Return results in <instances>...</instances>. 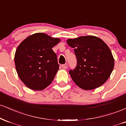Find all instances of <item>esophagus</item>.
Returning <instances> with one entry per match:
<instances>
[{
  "label": "esophagus",
  "mask_w": 126,
  "mask_h": 126,
  "mask_svg": "<svg viewBox=\"0 0 126 126\" xmlns=\"http://www.w3.org/2000/svg\"><path fill=\"white\" fill-rule=\"evenodd\" d=\"M62 67L63 68V69H67V63H66V64H64L62 65Z\"/></svg>",
  "instance_id": "34e87169"
}]
</instances>
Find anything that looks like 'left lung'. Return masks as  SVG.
<instances>
[{
  "mask_svg": "<svg viewBox=\"0 0 126 126\" xmlns=\"http://www.w3.org/2000/svg\"><path fill=\"white\" fill-rule=\"evenodd\" d=\"M74 48L77 66L69 74L73 82L84 90H92L105 83L112 73L114 59L108 46L101 38L93 35L68 39Z\"/></svg>",
  "mask_w": 126,
  "mask_h": 126,
  "instance_id": "obj_1",
  "label": "left lung"
}]
</instances>
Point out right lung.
I'll use <instances>...</instances> for the list:
<instances>
[{
  "mask_svg": "<svg viewBox=\"0 0 126 126\" xmlns=\"http://www.w3.org/2000/svg\"><path fill=\"white\" fill-rule=\"evenodd\" d=\"M60 41V39L38 32L30 35L19 45L14 58L16 70L28 88L41 91L53 81L59 65L52 48Z\"/></svg>",
  "mask_w": 126,
  "mask_h": 126,
  "instance_id": "right-lung-1",
  "label": "right lung"
}]
</instances>
